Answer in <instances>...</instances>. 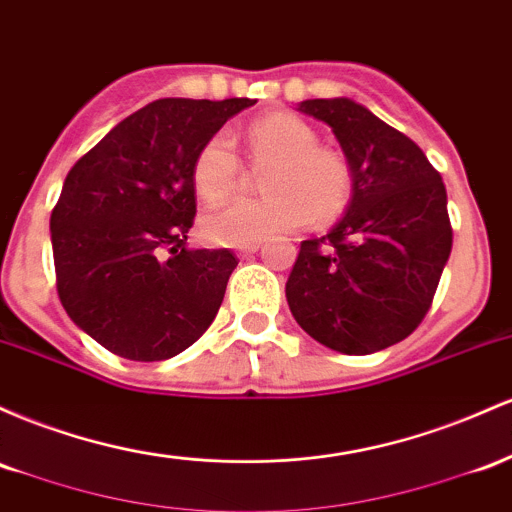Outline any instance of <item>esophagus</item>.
<instances>
[{
  "mask_svg": "<svg viewBox=\"0 0 512 512\" xmlns=\"http://www.w3.org/2000/svg\"><path fill=\"white\" fill-rule=\"evenodd\" d=\"M258 249H261V244H246V246H239V249H237V256H239V258H249V256H254Z\"/></svg>",
  "mask_w": 512,
  "mask_h": 512,
  "instance_id": "obj_1",
  "label": "esophagus"
}]
</instances>
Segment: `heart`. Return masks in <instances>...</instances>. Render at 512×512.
<instances>
[{
	"label": "heart",
	"mask_w": 512,
	"mask_h": 512,
	"mask_svg": "<svg viewBox=\"0 0 512 512\" xmlns=\"http://www.w3.org/2000/svg\"><path fill=\"white\" fill-rule=\"evenodd\" d=\"M249 157L266 169V198H239L200 217V232L212 244L246 246L295 232L312 222H331L346 210L353 179L346 159L319 147L312 125L292 113L258 118L246 130ZM193 186L205 203L225 200L241 186V162L227 132L212 135L193 162Z\"/></svg>",
	"instance_id": "obj_1"
}]
</instances>
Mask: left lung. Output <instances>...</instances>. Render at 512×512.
Instances as JSON below:
<instances>
[{
	"label": "left lung",
	"instance_id": "obj_1",
	"mask_svg": "<svg viewBox=\"0 0 512 512\" xmlns=\"http://www.w3.org/2000/svg\"><path fill=\"white\" fill-rule=\"evenodd\" d=\"M297 111L336 135L353 179L346 215L302 241L285 285L297 324L321 346L367 355L421 324L452 251L447 193L423 149L353 99Z\"/></svg>",
	"mask_w": 512,
	"mask_h": 512
}]
</instances>
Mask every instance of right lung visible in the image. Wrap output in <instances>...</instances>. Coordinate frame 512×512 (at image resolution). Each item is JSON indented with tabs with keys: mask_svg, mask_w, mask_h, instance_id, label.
<instances>
[{
	"mask_svg": "<svg viewBox=\"0 0 512 512\" xmlns=\"http://www.w3.org/2000/svg\"><path fill=\"white\" fill-rule=\"evenodd\" d=\"M254 99H159L108 132L67 174L50 215L57 295L111 353L140 363L193 346L237 268L229 249H188L200 147Z\"/></svg>",
	"mask_w": 512,
	"mask_h": 512,
	"instance_id": "1",
	"label": "right lung"
}]
</instances>
